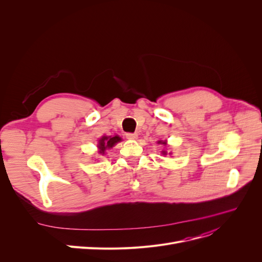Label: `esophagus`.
Returning <instances> with one entry per match:
<instances>
[{
	"mask_svg": "<svg viewBox=\"0 0 262 262\" xmlns=\"http://www.w3.org/2000/svg\"><path fill=\"white\" fill-rule=\"evenodd\" d=\"M125 136H126V138H127L128 140H136L137 138H138V135H137V134H133V133H127Z\"/></svg>",
	"mask_w": 262,
	"mask_h": 262,
	"instance_id": "obj_1",
	"label": "esophagus"
}]
</instances>
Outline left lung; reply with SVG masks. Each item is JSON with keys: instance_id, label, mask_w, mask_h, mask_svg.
Wrapping results in <instances>:
<instances>
[{"instance_id": "8db88e82", "label": "left lung", "mask_w": 262, "mask_h": 262, "mask_svg": "<svg viewBox=\"0 0 262 262\" xmlns=\"http://www.w3.org/2000/svg\"><path fill=\"white\" fill-rule=\"evenodd\" d=\"M158 143L159 144H163V145H167V141H162V140H160V141H158ZM163 155H167V152H166V150H162V152H161ZM171 154V153H170Z\"/></svg>"}]
</instances>
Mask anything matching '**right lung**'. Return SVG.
I'll return each mask as SVG.
<instances>
[{
	"instance_id": "obj_1",
	"label": "right lung",
	"mask_w": 262,
	"mask_h": 262,
	"mask_svg": "<svg viewBox=\"0 0 262 262\" xmlns=\"http://www.w3.org/2000/svg\"><path fill=\"white\" fill-rule=\"evenodd\" d=\"M122 139L120 138L119 136H103L102 138L99 140V153L104 155L105 154V150L107 148H112L114 145H116L118 142H120Z\"/></svg>"
}]
</instances>
